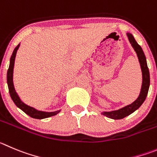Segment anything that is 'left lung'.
I'll return each mask as SVG.
<instances>
[{"mask_svg":"<svg viewBox=\"0 0 157 157\" xmlns=\"http://www.w3.org/2000/svg\"><path fill=\"white\" fill-rule=\"evenodd\" d=\"M127 36L129 40V42L131 43L132 46L136 51L137 56L139 59V62H140V67H141L142 70V75H143V83H142L141 90H140V94L139 95L138 98L136 99L134 102H132L130 105H126V106L123 107V108H120L118 110H115V111H112V112H101V114L105 116L108 117L109 118H112V119H121V118H125V117L128 116V115H131L132 113L138 109L144 101L146 100V96L148 94V91H149V84H150V78H149V71L148 69L147 63H146V59L145 56V54L143 52V49L141 48L140 45L137 43L136 39H134L131 33H127Z\"/></svg>","mask_w":157,"mask_h":157,"instance_id":"1","label":"left lung"}]
</instances>
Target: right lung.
Listing matches in <instances>:
<instances>
[{
	"label": "right lung",
	"mask_w": 157,
	"mask_h": 157,
	"mask_svg": "<svg viewBox=\"0 0 157 157\" xmlns=\"http://www.w3.org/2000/svg\"><path fill=\"white\" fill-rule=\"evenodd\" d=\"M20 44L17 45L15 49L13 51V53L11 55V59H10V65L9 68L8 70V73H7V82H8V89H9L10 96H11V99L15 104L16 106L19 108L21 110H22L25 113L27 114L30 117L33 118H37V119H43V118H49V117L53 116V115H57L59 112H60L61 110L59 111H56V112H42V111H39V110L36 109V108H32V107L29 106L24 102L21 101L19 96L17 95V92L15 91V89L14 87V83H13V72H14V60H15V56L17 51L18 49Z\"/></svg>",
	"instance_id": "1"
}]
</instances>
